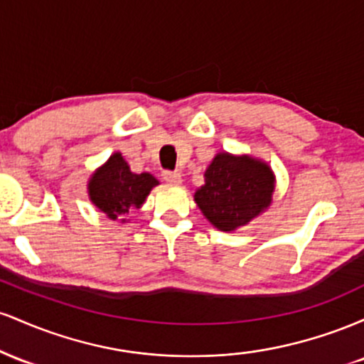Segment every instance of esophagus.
Returning a JSON list of instances; mask_svg holds the SVG:
<instances>
[{
  "label": "esophagus",
  "instance_id": "1",
  "mask_svg": "<svg viewBox=\"0 0 364 364\" xmlns=\"http://www.w3.org/2000/svg\"><path fill=\"white\" fill-rule=\"evenodd\" d=\"M162 179L171 183V185H179L181 183V174L176 173V171H164L162 173Z\"/></svg>",
  "mask_w": 364,
  "mask_h": 364
}]
</instances>
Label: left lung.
I'll return each mask as SVG.
<instances>
[{
	"mask_svg": "<svg viewBox=\"0 0 364 364\" xmlns=\"http://www.w3.org/2000/svg\"><path fill=\"white\" fill-rule=\"evenodd\" d=\"M203 176L205 185L195 191V202L220 231L246 225L272 203L275 176L260 159L219 152Z\"/></svg>",
	"mask_w": 364,
	"mask_h": 364,
	"instance_id": "left-lung-1",
	"label": "left lung"
}]
</instances>
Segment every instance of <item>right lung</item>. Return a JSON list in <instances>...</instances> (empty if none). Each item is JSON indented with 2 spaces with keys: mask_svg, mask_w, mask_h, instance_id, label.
I'll list each match as a JSON object with an SVG mask.
<instances>
[{
  "mask_svg": "<svg viewBox=\"0 0 364 364\" xmlns=\"http://www.w3.org/2000/svg\"><path fill=\"white\" fill-rule=\"evenodd\" d=\"M157 185L159 181L152 174L132 173L128 162L116 152L92 174L89 198L99 210L116 220L128 215L132 208H140L150 190Z\"/></svg>",
  "mask_w": 364,
  "mask_h": 364,
  "instance_id": "obj_1",
  "label": "right lung"
}]
</instances>
